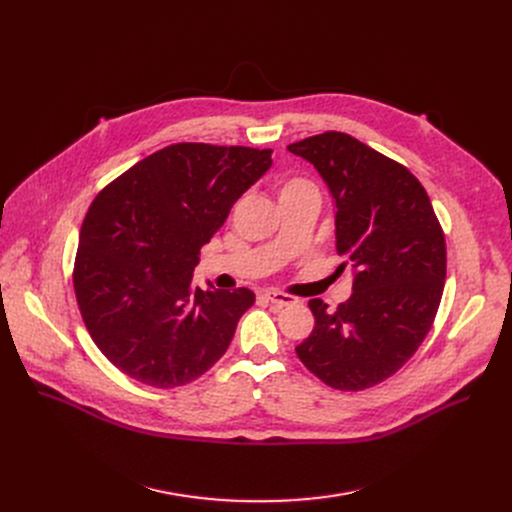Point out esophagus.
I'll list each match as a JSON object with an SVG mask.
<instances>
[{
	"instance_id": "34e87169",
	"label": "esophagus",
	"mask_w": 512,
	"mask_h": 512,
	"mask_svg": "<svg viewBox=\"0 0 512 512\" xmlns=\"http://www.w3.org/2000/svg\"><path fill=\"white\" fill-rule=\"evenodd\" d=\"M265 299L276 307H286V305L297 303V299L290 297V294H284V292H265Z\"/></svg>"
}]
</instances>
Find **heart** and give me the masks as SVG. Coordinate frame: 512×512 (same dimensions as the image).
<instances>
[{"instance_id": "b5f03b06", "label": "heart", "mask_w": 512, "mask_h": 512, "mask_svg": "<svg viewBox=\"0 0 512 512\" xmlns=\"http://www.w3.org/2000/svg\"><path fill=\"white\" fill-rule=\"evenodd\" d=\"M307 188H313L311 182L303 180V178H288L280 184V197L284 195H292V193H299V191H307Z\"/></svg>"}]
</instances>
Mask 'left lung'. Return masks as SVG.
I'll return each mask as SVG.
<instances>
[{
  "mask_svg": "<svg viewBox=\"0 0 512 512\" xmlns=\"http://www.w3.org/2000/svg\"><path fill=\"white\" fill-rule=\"evenodd\" d=\"M288 151L324 178L336 251L353 270L351 299L336 311L309 301L315 328L297 355L336 390L371 388L415 355L434 324L446 280L444 232L421 182L351 134H315Z\"/></svg>",
  "mask_w": 512,
  "mask_h": 512,
  "instance_id": "8db88e82",
  "label": "left lung"
}]
</instances>
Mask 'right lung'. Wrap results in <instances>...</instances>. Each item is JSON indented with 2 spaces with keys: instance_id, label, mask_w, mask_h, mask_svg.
<instances>
[{
  "instance_id": "obj_1",
  "label": "right lung",
  "mask_w": 512,
  "mask_h": 512,
  "mask_svg": "<svg viewBox=\"0 0 512 512\" xmlns=\"http://www.w3.org/2000/svg\"><path fill=\"white\" fill-rule=\"evenodd\" d=\"M272 168V149L178 143L107 184L80 228L74 292L99 351L153 388L197 380L232 342L249 288L193 284L199 251Z\"/></svg>"
}]
</instances>
